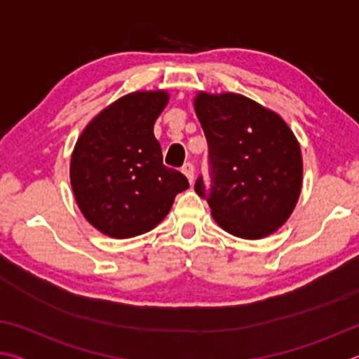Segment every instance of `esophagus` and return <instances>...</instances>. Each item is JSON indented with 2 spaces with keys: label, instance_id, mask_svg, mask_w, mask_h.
I'll return each instance as SVG.
<instances>
[{
  "label": "esophagus",
  "instance_id": "esophagus-1",
  "mask_svg": "<svg viewBox=\"0 0 359 359\" xmlns=\"http://www.w3.org/2000/svg\"><path fill=\"white\" fill-rule=\"evenodd\" d=\"M182 172L185 174V177L188 179V182H190V184H193V180H194V166L191 165V163H185V165L182 166Z\"/></svg>",
  "mask_w": 359,
  "mask_h": 359
}]
</instances>
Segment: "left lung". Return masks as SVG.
Instances as JSON below:
<instances>
[{
	"mask_svg": "<svg viewBox=\"0 0 359 359\" xmlns=\"http://www.w3.org/2000/svg\"><path fill=\"white\" fill-rule=\"evenodd\" d=\"M194 111L209 145L210 188L194 191L214 220L242 239H263L288 220L302 187L301 147L280 115L238 93L199 92Z\"/></svg>",
	"mask_w": 359,
	"mask_h": 359,
	"instance_id": "8db88e82",
	"label": "left lung"
}]
</instances>
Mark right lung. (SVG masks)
Returning a JSON list of instances; mask_svg holds the SVG:
<instances>
[{
    "label": "right lung",
    "instance_id": "right-lung-1",
    "mask_svg": "<svg viewBox=\"0 0 359 359\" xmlns=\"http://www.w3.org/2000/svg\"><path fill=\"white\" fill-rule=\"evenodd\" d=\"M168 101L165 90L121 96L85 126L72 150L69 177L79 209L109 238L154 229L190 187L184 174L163 165L154 135Z\"/></svg>",
    "mask_w": 359,
    "mask_h": 359
}]
</instances>
